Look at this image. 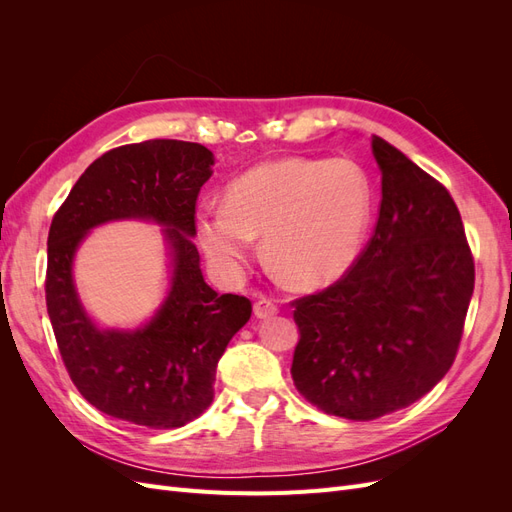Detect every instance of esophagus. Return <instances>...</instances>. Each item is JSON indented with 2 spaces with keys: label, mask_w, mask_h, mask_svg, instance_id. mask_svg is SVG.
Listing matches in <instances>:
<instances>
[{
  "label": "esophagus",
  "mask_w": 512,
  "mask_h": 512,
  "mask_svg": "<svg viewBox=\"0 0 512 512\" xmlns=\"http://www.w3.org/2000/svg\"><path fill=\"white\" fill-rule=\"evenodd\" d=\"M254 314H256V318H269V316L277 314V303L273 299L262 297L254 303Z\"/></svg>",
  "instance_id": "obj_1"
}]
</instances>
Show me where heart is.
Returning a JSON list of instances; mask_svg holds the SVG:
<instances>
[{
    "mask_svg": "<svg viewBox=\"0 0 512 512\" xmlns=\"http://www.w3.org/2000/svg\"><path fill=\"white\" fill-rule=\"evenodd\" d=\"M374 213V185L352 160L284 158L230 183L226 205L198 215L211 265L237 277L265 235L267 256L286 280L318 288L342 277L361 254Z\"/></svg>",
    "mask_w": 512,
    "mask_h": 512,
    "instance_id": "obj_1",
    "label": "heart"
}]
</instances>
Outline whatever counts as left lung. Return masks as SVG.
<instances>
[{"label":"left lung","instance_id":"left-lung-1","mask_svg":"<svg viewBox=\"0 0 512 512\" xmlns=\"http://www.w3.org/2000/svg\"><path fill=\"white\" fill-rule=\"evenodd\" d=\"M374 235L335 284L294 307L290 374L322 412L374 421L427 395L451 369L474 292V258L455 200L380 136Z\"/></svg>","mask_w":512,"mask_h":512}]
</instances>
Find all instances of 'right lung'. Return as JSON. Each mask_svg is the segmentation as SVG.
Masks as SVG:
<instances>
[{"label":"right lung","mask_w":512,"mask_h":512,"mask_svg":"<svg viewBox=\"0 0 512 512\" xmlns=\"http://www.w3.org/2000/svg\"><path fill=\"white\" fill-rule=\"evenodd\" d=\"M213 153L153 138L106 151L74 183L55 213L46 260V312L79 393L100 412L151 429L194 421L213 401L215 367L252 303L218 294L200 271L196 200ZM113 219L165 226L174 258L169 297L145 328L102 332L88 320L71 282V260L91 228Z\"/></svg>","instance_id":"obj_1"}]
</instances>
